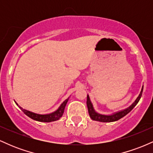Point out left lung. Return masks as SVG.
Instances as JSON below:
<instances>
[{
    "label": "left lung",
    "mask_w": 153,
    "mask_h": 153,
    "mask_svg": "<svg viewBox=\"0 0 153 153\" xmlns=\"http://www.w3.org/2000/svg\"><path fill=\"white\" fill-rule=\"evenodd\" d=\"M143 86L142 88L141 92H140V95L137 99L135 100V101L130 106H129L128 108H125V109L120 111L116 112V113L113 114L111 115H104V114H101L97 113V112L95 111L94 108V106H93L92 103H91L90 98H89V96L88 95L87 96V107H88V114L90 115V117L91 119L94 121H98V122H115V121L119 120L122 117H124V116H126L128 113L131 111V110L134 108V107L137 104V103L140 101V98H141L142 94H143Z\"/></svg>",
    "instance_id": "obj_1"
}]
</instances>
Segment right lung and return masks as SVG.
<instances>
[{
	"label": "right lung",
	"mask_w": 153,
	"mask_h": 153,
	"mask_svg": "<svg viewBox=\"0 0 153 153\" xmlns=\"http://www.w3.org/2000/svg\"><path fill=\"white\" fill-rule=\"evenodd\" d=\"M68 99H69V98H68V99H66L65 101H63V103L60 105V106H59L55 111L50 114H39L34 113V112H31L30 111H28L23 108L22 107L19 106V104L16 102V101L15 103L19 107V108H20L26 116L30 117L31 119L41 122H54V121L58 120V119H60V117H62L63 113H64L65 108L67 103H68Z\"/></svg>",
	"instance_id": "obj_1"
}]
</instances>
